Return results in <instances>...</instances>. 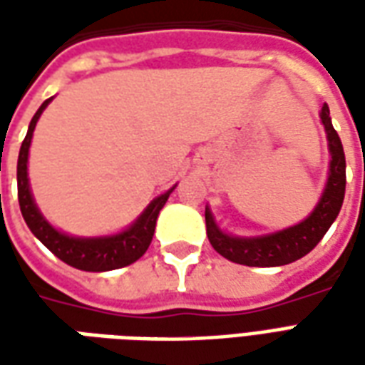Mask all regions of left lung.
Wrapping results in <instances>:
<instances>
[{"mask_svg":"<svg viewBox=\"0 0 365 365\" xmlns=\"http://www.w3.org/2000/svg\"><path fill=\"white\" fill-rule=\"evenodd\" d=\"M321 120L327 128L330 158L332 160H330L329 182H327V187H324L319 205L314 207V211L307 217L305 221L299 222L295 227L258 238H237L225 235L215 225L213 217L207 209L205 222L209 242L227 260L237 262L242 266H252V268L285 266V264H291V262L299 260L305 254L311 252L314 246L321 242V238L327 235V230L330 229V225L338 217L342 201H344L346 158L340 136L332 127L327 103L322 105Z\"/></svg>","mask_w":365,"mask_h":365,"instance_id":"1","label":"left lung"}]
</instances>
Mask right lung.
<instances>
[{"instance_id": "obj_1", "label": "right lung", "mask_w": 365, "mask_h": 365, "mask_svg": "<svg viewBox=\"0 0 365 365\" xmlns=\"http://www.w3.org/2000/svg\"><path fill=\"white\" fill-rule=\"evenodd\" d=\"M51 103V99H46L35 117L31 119L27 136L21 144L19 160H17V195H19V207L23 219L27 222L31 232L51 250L56 258L66 262L72 268L83 269V272H109V269L125 268L128 264L136 262L143 256L154 237L156 229V219L162 207L166 205L170 193L174 187L166 193H162L160 197L152 201L150 205L144 209V213L136 219V222L120 235L105 238H74L62 235L56 229H52L46 222L43 215L38 213L31 190H29V178H27V158H29V146L33 138V130L41 113L44 107Z\"/></svg>"}]
</instances>
